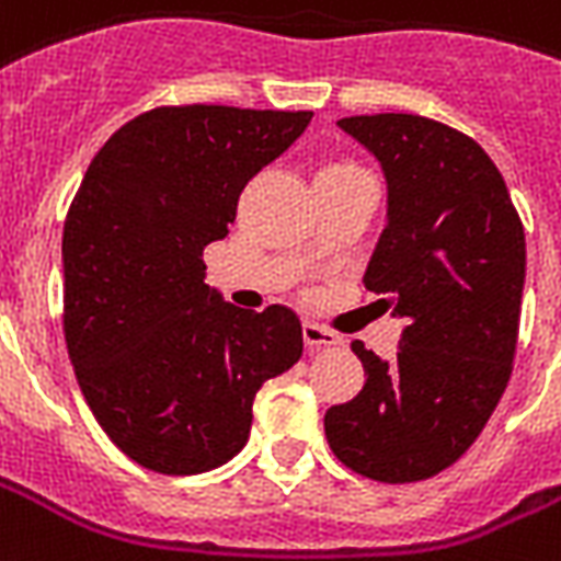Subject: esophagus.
I'll list each match as a JSON object with an SVG mask.
<instances>
[{
  "label": "esophagus",
  "mask_w": 561,
  "mask_h": 561,
  "mask_svg": "<svg viewBox=\"0 0 561 561\" xmlns=\"http://www.w3.org/2000/svg\"><path fill=\"white\" fill-rule=\"evenodd\" d=\"M302 341L309 350H327V347H341L344 337L337 332H329V329L318 327V323H302Z\"/></svg>",
  "instance_id": "1"
}]
</instances>
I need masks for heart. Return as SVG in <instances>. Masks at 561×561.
Wrapping results in <instances>:
<instances>
[{
    "label": "heart",
    "mask_w": 561,
    "mask_h": 561,
    "mask_svg": "<svg viewBox=\"0 0 561 561\" xmlns=\"http://www.w3.org/2000/svg\"><path fill=\"white\" fill-rule=\"evenodd\" d=\"M329 167H347V164H329ZM323 170H327V167H323Z\"/></svg>",
    "instance_id": "heart-1"
}]
</instances>
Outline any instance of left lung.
<instances>
[{
    "label": "left lung",
    "instance_id": "obj_1",
    "mask_svg": "<svg viewBox=\"0 0 561 561\" xmlns=\"http://www.w3.org/2000/svg\"><path fill=\"white\" fill-rule=\"evenodd\" d=\"M379 161L385 229L367 262L376 306L405 323L397 358L365 350V388L323 417L350 470L430 480L477 442L506 391L527 273L524 226L485 149L417 114L344 117Z\"/></svg>",
    "mask_w": 561,
    "mask_h": 561
}]
</instances>
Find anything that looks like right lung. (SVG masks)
I'll list each match as a JSON object with an SVG mask.
<instances>
[{"instance_id":"add662e5","label":"right lung","mask_w":561,"mask_h":561,"mask_svg":"<svg viewBox=\"0 0 561 561\" xmlns=\"http://www.w3.org/2000/svg\"><path fill=\"white\" fill-rule=\"evenodd\" d=\"M311 111L152 108L117 128L64 224V337L93 417L128 459L191 477L243 450L252 400L302 356L285 306L262 314L205 285L238 196Z\"/></svg>"}]
</instances>
